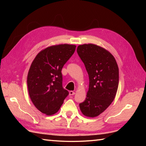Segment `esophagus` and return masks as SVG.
Wrapping results in <instances>:
<instances>
[{"label":"esophagus","mask_w":146,"mask_h":146,"mask_svg":"<svg viewBox=\"0 0 146 146\" xmlns=\"http://www.w3.org/2000/svg\"><path fill=\"white\" fill-rule=\"evenodd\" d=\"M75 94V93L73 91H70V92H69V95H74Z\"/></svg>","instance_id":"obj_1"}]
</instances>
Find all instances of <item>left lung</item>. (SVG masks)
<instances>
[{"mask_svg":"<svg viewBox=\"0 0 146 146\" xmlns=\"http://www.w3.org/2000/svg\"><path fill=\"white\" fill-rule=\"evenodd\" d=\"M77 53L90 78L86 100L79 107L86 117H96L104 111L115 98L119 81L117 61L107 49L93 44L79 45Z\"/></svg>","mask_w":146,"mask_h":146,"instance_id":"left-lung-1","label":"left lung"}]
</instances>
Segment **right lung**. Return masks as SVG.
I'll use <instances>...</instances> for the list:
<instances>
[{"label":"right lung","mask_w":146,"mask_h":146,"mask_svg":"<svg viewBox=\"0 0 146 146\" xmlns=\"http://www.w3.org/2000/svg\"><path fill=\"white\" fill-rule=\"evenodd\" d=\"M75 48V45L68 44L49 46L31 64L27 78L29 97L35 108L46 115L57 112L68 95L62 88L61 71Z\"/></svg>","instance_id":"1"}]
</instances>
